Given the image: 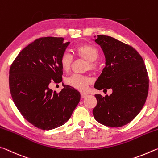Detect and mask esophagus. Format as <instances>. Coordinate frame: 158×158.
<instances>
[{
  "label": "esophagus",
  "instance_id": "obj_1",
  "mask_svg": "<svg viewBox=\"0 0 158 158\" xmlns=\"http://www.w3.org/2000/svg\"><path fill=\"white\" fill-rule=\"evenodd\" d=\"M81 96L82 98H84L87 96V94H85V93H81Z\"/></svg>",
  "mask_w": 158,
  "mask_h": 158
}]
</instances>
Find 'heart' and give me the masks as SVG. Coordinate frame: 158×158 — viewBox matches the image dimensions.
<instances>
[{
	"mask_svg": "<svg viewBox=\"0 0 158 158\" xmlns=\"http://www.w3.org/2000/svg\"><path fill=\"white\" fill-rule=\"evenodd\" d=\"M74 52L77 58L87 60L85 69L95 71L98 68L97 59L99 56V50L95 46L89 43H83L74 48ZM61 69L64 71H69L73 66V56L68 52H64L59 59ZM66 83L79 91H85L87 87L92 82L91 77L86 75L73 74L66 79Z\"/></svg>",
	"mask_w": 158,
	"mask_h": 158,
	"instance_id": "b5f03b06",
	"label": "heart"
}]
</instances>
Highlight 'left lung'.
<instances>
[{
	"label": "left lung",
	"instance_id": "1",
	"mask_svg": "<svg viewBox=\"0 0 158 158\" xmlns=\"http://www.w3.org/2000/svg\"><path fill=\"white\" fill-rule=\"evenodd\" d=\"M106 66L95 82L97 89H112L110 96L95 94L97 106L93 115L97 122L110 127H120L136 117L148 93V72L141 56L131 46L108 35H98Z\"/></svg>",
	"mask_w": 158,
	"mask_h": 158
}]
</instances>
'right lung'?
Instances as JSON below:
<instances>
[{"label": "right lung", "instance_id": "right-lung-1", "mask_svg": "<svg viewBox=\"0 0 158 158\" xmlns=\"http://www.w3.org/2000/svg\"><path fill=\"white\" fill-rule=\"evenodd\" d=\"M69 44L63 38H40L23 49L10 66L12 100L24 119L40 130L65 124L81 99L80 92L68 85L59 92L48 87L52 81H62L59 59Z\"/></svg>", "mask_w": 158, "mask_h": 158}]
</instances>
